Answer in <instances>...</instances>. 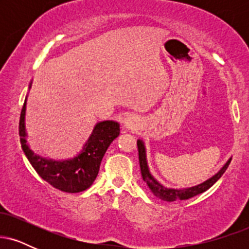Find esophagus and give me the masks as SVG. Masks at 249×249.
I'll use <instances>...</instances> for the list:
<instances>
[{"label": "esophagus", "mask_w": 249, "mask_h": 249, "mask_svg": "<svg viewBox=\"0 0 249 249\" xmlns=\"http://www.w3.org/2000/svg\"><path fill=\"white\" fill-rule=\"evenodd\" d=\"M139 127H141V121H139L138 117L130 116L125 119L124 128H126L127 131L134 132V131H138Z\"/></svg>", "instance_id": "1"}]
</instances>
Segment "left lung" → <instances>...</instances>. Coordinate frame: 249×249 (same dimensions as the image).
I'll return each instance as SVG.
<instances>
[{
  "label": "left lung",
  "instance_id": "left-lung-1",
  "mask_svg": "<svg viewBox=\"0 0 249 249\" xmlns=\"http://www.w3.org/2000/svg\"><path fill=\"white\" fill-rule=\"evenodd\" d=\"M137 146H138V153H139V165H141V171H142V177L144 179V181L146 182L148 188L151 190L154 196L160 200L164 201H179V200H187L193 196H198V194L207 191L211 186H213L218 180L221 178L222 174L225 173V171L227 170L228 165H230L232 158L228 159L226 161V164L222 166L220 170L214 174L213 177H211L210 179H207L206 181L201 182V184L196 185V186L192 187H186V188H168L164 185H161L154 177L151 174L150 168H148L147 164V158H146V147H145L144 142L142 139L137 141Z\"/></svg>",
  "mask_w": 249,
  "mask_h": 249
}]
</instances>
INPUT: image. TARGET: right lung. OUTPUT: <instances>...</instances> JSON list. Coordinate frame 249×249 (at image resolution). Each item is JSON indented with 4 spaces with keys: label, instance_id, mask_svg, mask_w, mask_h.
<instances>
[{
    "label": "right lung",
    "instance_id": "1",
    "mask_svg": "<svg viewBox=\"0 0 249 249\" xmlns=\"http://www.w3.org/2000/svg\"><path fill=\"white\" fill-rule=\"evenodd\" d=\"M25 107L27 98L19 117V139L22 150L36 172L51 186L63 192L78 193L88 190L98 176L102 159L108 146L119 136L121 128L118 123L115 121L98 122L81 152L73 158L56 160L35 153L27 144Z\"/></svg>",
    "mask_w": 249,
    "mask_h": 249
}]
</instances>
